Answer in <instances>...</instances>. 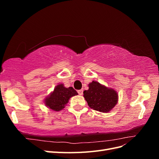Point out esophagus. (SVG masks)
<instances>
[{"mask_svg": "<svg viewBox=\"0 0 159 159\" xmlns=\"http://www.w3.org/2000/svg\"><path fill=\"white\" fill-rule=\"evenodd\" d=\"M78 93H79L80 95H83V92H84V90H83V89L78 90Z\"/></svg>", "mask_w": 159, "mask_h": 159, "instance_id": "1", "label": "esophagus"}]
</instances>
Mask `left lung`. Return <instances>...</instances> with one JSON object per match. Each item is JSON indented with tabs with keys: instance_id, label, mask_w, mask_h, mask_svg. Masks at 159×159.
<instances>
[{
	"instance_id": "8db88e82",
	"label": "left lung",
	"mask_w": 159,
	"mask_h": 159,
	"mask_svg": "<svg viewBox=\"0 0 159 159\" xmlns=\"http://www.w3.org/2000/svg\"><path fill=\"white\" fill-rule=\"evenodd\" d=\"M89 89L84 91V97L90 108L102 113L110 111L118 102V95L113 89L108 88L93 81Z\"/></svg>"
}]
</instances>
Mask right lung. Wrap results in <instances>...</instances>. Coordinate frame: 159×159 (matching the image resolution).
<instances>
[{"mask_svg":"<svg viewBox=\"0 0 159 159\" xmlns=\"http://www.w3.org/2000/svg\"><path fill=\"white\" fill-rule=\"evenodd\" d=\"M78 92L71 87L65 88L61 84L56 85L54 91L44 100L46 106L55 111H59L65 107L71 97L78 95Z\"/></svg>","mask_w":159,"mask_h":159,"instance_id":"obj_1","label":"right lung"}]
</instances>
